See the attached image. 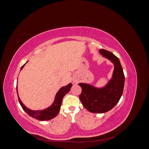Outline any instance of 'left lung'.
Listing matches in <instances>:
<instances>
[{"label":"left lung","instance_id":"1","mask_svg":"<svg viewBox=\"0 0 149 149\" xmlns=\"http://www.w3.org/2000/svg\"><path fill=\"white\" fill-rule=\"evenodd\" d=\"M100 53L114 65L112 78L102 88H97L89 84H78L82 89L79 95L81 102L86 109L93 113H104L112 109L123 95L125 81L119 58L106 49H100Z\"/></svg>","mask_w":149,"mask_h":149}]
</instances>
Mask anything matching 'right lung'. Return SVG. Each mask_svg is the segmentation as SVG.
I'll list each match as a JSON object with an SVG mask.
<instances>
[{"label": "right lung", "instance_id": "add662e5", "mask_svg": "<svg viewBox=\"0 0 149 149\" xmlns=\"http://www.w3.org/2000/svg\"><path fill=\"white\" fill-rule=\"evenodd\" d=\"M25 64H24L21 67L20 70H22V68H23ZM71 86L72 84L70 83L69 84L59 89V91L57 92L55 96V101H54L52 104L48 108H47V109L41 111H32L31 109H29V108L26 107L21 101L20 97H19V95H18L17 88V92L20 104L21 105L22 109L25 111L26 114H28L30 117H31V118H35L37 120H48L55 118V117H56L58 115V114L59 113L63 98V97L66 94L70 91Z\"/></svg>", "mask_w": 149, "mask_h": 149}]
</instances>
